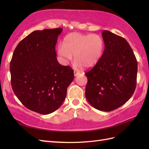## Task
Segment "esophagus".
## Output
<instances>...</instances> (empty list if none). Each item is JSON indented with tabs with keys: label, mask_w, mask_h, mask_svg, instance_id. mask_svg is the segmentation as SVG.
Listing matches in <instances>:
<instances>
[{
	"label": "esophagus",
	"mask_w": 149,
	"mask_h": 149,
	"mask_svg": "<svg viewBox=\"0 0 149 149\" xmlns=\"http://www.w3.org/2000/svg\"><path fill=\"white\" fill-rule=\"evenodd\" d=\"M74 75H75V76H77V75L80 74V72H77V71H76V70H75V71L74 72Z\"/></svg>",
	"instance_id": "1"
}]
</instances>
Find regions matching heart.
<instances>
[{
  "label": "heart",
  "mask_w": 149,
  "mask_h": 149,
  "mask_svg": "<svg viewBox=\"0 0 149 149\" xmlns=\"http://www.w3.org/2000/svg\"><path fill=\"white\" fill-rule=\"evenodd\" d=\"M104 48V41L100 35L72 33L65 37L63 45L58 47V53L67 60H71L74 56L76 64L90 68L99 61Z\"/></svg>",
  "instance_id": "b5f03b06"
}]
</instances>
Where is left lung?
<instances>
[{
    "instance_id": "left-lung-1",
    "label": "left lung",
    "mask_w": 149,
    "mask_h": 149,
    "mask_svg": "<svg viewBox=\"0 0 149 149\" xmlns=\"http://www.w3.org/2000/svg\"><path fill=\"white\" fill-rule=\"evenodd\" d=\"M102 35L105 49L99 61L85 73V96L95 109L111 111L122 106L134 93L138 63L125 39L106 30Z\"/></svg>"
}]
</instances>
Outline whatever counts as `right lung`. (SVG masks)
<instances>
[{
	"mask_svg": "<svg viewBox=\"0 0 149 149\" xmlns=\"http://www.w3.org/2000/svg\"><path fill=\"white\" fill-rule=\"evenodd\" d=\"M62 28L35 31L16 47L10 62L12 89L22 104L48 115L58 109L74 80V70L56 58V45Z\"/></svg>",
	"mask_w": 149,
	"mask_h": 149,
	"instance_id": "add662e5",
	"label": "right lung"
}]
</instances>
